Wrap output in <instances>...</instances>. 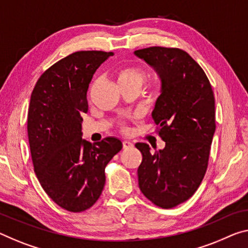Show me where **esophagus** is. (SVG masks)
<instances>
[{"label": "esophagus", "mask_w": 248, "mask_h": 248, "mask_svg": "<svg viewBox=\"0 0 248 248\" xmlns=\"http://www.w3.org/2000/svg\"><path fill=\"white\" fill-rule=\"evenodd\" d=\"M134 146V144L132 142H129V140H123V147L124 148H132Z\"/></svg>", "instance_id": "obj_1"}]
</instances>
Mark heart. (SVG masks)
Here are the masks:
<instances>
[{"mask_svg": "<svg viewBox=\"0 0 248 248\" xmlns=\"http://www.w3.org/2000/svg\"><path fill=\"white\" fill-rule=\"evenodd\" d=\"M117 82L121 86V89L129 86L140 87L145 79V73L142 68L137 66H124L119 70L116 74ZM126 127L123 126V131H126Z\"/></svg>", "mask_w": 248, "mask_h": 248, "instance_id": "b5f03b06", "label": "heart"}]
</instances>
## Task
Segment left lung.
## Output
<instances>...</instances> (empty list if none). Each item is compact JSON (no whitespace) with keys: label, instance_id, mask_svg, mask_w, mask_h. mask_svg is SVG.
Listing matches in <instances>:
<instances>
[{"label":"left lung","instance_id":"8db88e82","mask_svg":"<svg viewBox=\"0 0 248 248\" xmlns=\"http://www.w3.org/2000/svg\"><path fill=\"white\" fill-rule=\"evenodd\" d=\"M134 54L161 78L152 117L165 142L154 154L146 143L135 144L143 156L139 186L156 206L172 208L196 192L206 173L216 127L214 93L203 68L183 49L153 46Z\"/></svg>","mask_w":248,"mask_h":248}]
</instances>
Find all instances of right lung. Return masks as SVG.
Here are the masks:
<instances>
[{"mask_svg":"<svg viewBox=\"0 0 248 248\" xmlns=\"http://www.w3.org/2000/svg\"><path fill=\"white\" fill-rule=\"evenodd\" d=\"M113 52L79 51L41 75L31 95L28 134L34 172L45 193L66 211L90 208L105 185V167L122 150L106 137L91 144L82 139L87 90L95 72Z\"/></svg>","mask_w":248,"mask_h":248,"instance_id":"add662e5","label":"right lung"}]
</instances>
